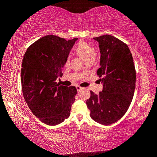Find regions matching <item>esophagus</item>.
<instances>
[{"instance_id":"34e87169","label":"esophagus","mask_w":157,"mask_h":157,"mask_svg":"<svg viewBox=\"0 0 157 157\" xmlns=\"http://www.w3.org/2000/svg\"><path fill=\"white\" fill-rule=\"evenodd\" d=\"M76 89H77V90H78V91H80V90L82 89V87H81L80 86H76Z\"/></svg>"}]
</instances>
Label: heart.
<instances>
[{"label": "heart", "instance_id": "obj_1", "mask_svg": "<svg viewBox=\"0 0 157 157\" xmlns=\"http://www.w3.org/2000/svg\"><path fill=\"white\" fill-rule=\"evenodd\" d=\"M74 50L78 56L82 58L88 63L94 62L98 57V52L94 50V48L91 45L84 41L78 42L76 44ZM68 62L69 60L68 59L66 61V63H68Z\"/></svg>", "mask_w": 157, "mask_h": 157}]
</instances>
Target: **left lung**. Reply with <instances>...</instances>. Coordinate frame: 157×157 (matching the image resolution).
I'll list each match as a JSON object with an SVG mask.
<instances>
[{
	"mask_svg": "<svg viewBox=\"0 0 157 157\" xmlns=\"http://www.w3.org/2000/svg\"><path fill=\"white\" fill-rule=\"evenodd\" d=\"M94 39L99 43L100 67L97 74L102 91L99 94L91 91L86 104L93 120L109 125L120 120L129 107L136 86V70L126 44L109 34Z\"/></svg>",
	"mask_w": 157,
	"mask_h": 157,
	"instance_id": "8db88e82",
	"label": "left lung"
}]
</instances>
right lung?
I'll use <instances>...</instances> for the list:
<instances>
[{"instance_id": "obj_1", "label": "right lung", "mask_w": 157, "mask_h": 157, "mask_svg": "<svg viewBox=\"0 0 157 157\" xmlns=\"http://www.w3.org/2000/svg\"><path fill=\"white\" fill-rule=\"evenodd\" d=\"M78 38L66 41L46 35L28 48L21 68L24 99L32 112L44 123L56 125L71 114L77 89L57 84L69 52Z\"/></svg>"}]
</instances>
